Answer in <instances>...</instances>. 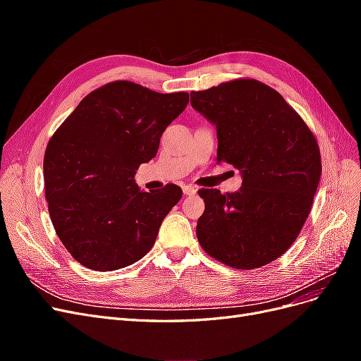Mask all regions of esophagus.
<instances>
[{
	"label": "esophagus",
	"instance_id": "obj_1",
	"mask_svg": "<svg viewBox=\"0 0 361 361\" xmlns=\"http://www.w3.org/2000/svg\"><path fill=\"white\" fill-rule=\"evenodd\" d=\"M183 194H187V195H194L195 192H197V188L194 187V185H183Z\"/></svg>",
	"mask_w": 361,
	"mask_h": 361
}]
</instances>
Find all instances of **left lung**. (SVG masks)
Instances as JSON below:
<instances>
[{
    "mask_svg": "<svg viewBox=\"0 0 361 361\" xmlns=\"http://www.w3.org/2000/svg\"><path fill=\"white\" fill-rule=\"evenodd\" d=\"M191 105L215 126L216 161L243 176L236 192L200 190L202 248L238 269L268 265L307 220L322 166L316 138L283 96L256 80L191 92Z\"/></svg>",
    "mask_w": 361,
    "mask_h": 361,
    "instance_id": "obj_1",
    "label": "left lung"
}]
</instances>
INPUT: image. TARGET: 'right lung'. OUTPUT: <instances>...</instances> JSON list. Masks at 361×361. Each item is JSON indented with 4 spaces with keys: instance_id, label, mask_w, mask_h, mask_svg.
<instances>
[{
    "instance_id": "right-lung-1",
    "label": "right lung",
    "mask_w": 361,
    "mask_h": 361,
    "mask_svg": "<svg viewBox=\"0 0 361 361\" xmlns=\"http://www.w3.org/2000/svg\"><path fill=\"white\" fill-rule=\"evenodd\" d=\"M188 101L185 92L114 81L87 94L49 140L43 159L49 216L81 265L120 269L154 247L182 190L169 183L140 191L135 171L157 157L162 133Z\"/></svg>"
}]
</instances>
